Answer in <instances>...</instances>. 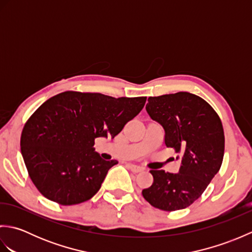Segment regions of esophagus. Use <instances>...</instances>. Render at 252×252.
<instances>
[{
	"mask_svg": "<svg viewBox=\"0 0 252 252\" xmlns=\"http://www.w3.org/2000/svg\"><path fill=\"white\" fill-rule=\"evenodd\" d=\"M127 167H129V169H130L131 171H133V172H135V173L142 172V171L144 170L142 167H140V165L134 164V163H129V164H127Z\"/></svg>",
	"mask_w": 252,
	"mask_h": 252,
	"instance_id": "34e87169",
	"label": "esophagus"
}]
</instances>
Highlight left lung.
I'll use <instances>...</instances> for the list:
<instances>
[{
	"mask_svg": "<svg viewBox=\"0 0 252 252\" xmlns=\"http://www.w3.org/2000/svg\"><path fill=\"white\" fill-rule=\"evenodd\" d=\"M146 111L163 127L165 146L180 154L182 162L179 173L151 170L154 182L143 189V197L164 211L185 209L201 196L221 168L222 122L205 99L187 92L148 97Z\"/></svg>",
	"mask_w": 252,
	"mask_h": 252,
	"instance_id": "1",
	"label": "left lung"
}]
</instances>
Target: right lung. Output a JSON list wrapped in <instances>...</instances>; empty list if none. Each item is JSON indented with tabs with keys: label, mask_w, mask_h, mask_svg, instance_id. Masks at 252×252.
I'll use <instances>...</instances> for the list:
<instances>
[{
	"label": "right lung",
	"mask_w": 252,
	"mask_h": 252,
	"mask_svg": "<svg viewBox=\"0 0 252 252\" xmlns=\"http://www.w3.org/2000/svg\"><path fill=\"white\" fill-rule=\"evenodd\" d=\"M145 103L144 96L115 98L68 91L42 104L20 138L27 170L41 194L63 206L91 199L118 163L95 152V138H114Z\"/></svg>",
	"instance_id": "1"
}]
</instances>
